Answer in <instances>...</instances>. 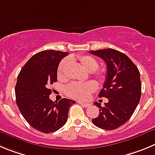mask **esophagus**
<instances>
[{"label":"esophagus","instance_id":"esophagus-1","mask_svg":"<svg viewBox=\"0 0 155 155\" xmlns=\"http://www.w3.org/2000/svg\"><path fill=\"white\" fill-rule=\"evenodd\" d=\"M79 104H80L81 105L83 106L84 107H90V105H91L90 104H86V103H83V102H80V101L79 102Z\"/></svg>","mask_w":155,"mask_h":155}]
</instances>
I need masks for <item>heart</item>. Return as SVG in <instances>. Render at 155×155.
<instances>
[{
  "mask_svg": "<svg viewBox=\"0 0 155 155\" xmlns=\"http://www.w3.org/2000/svg\"><path fill=\"white\" fill-rule=\"evenodd\" d=\"M71 62L79 63L86 72L91 73L93 77L100 83L105 79L106 72L104 69H98L99 64L97 60L90 55H79L76 58H65L60 62L57 71V76L60 80L66 79V72L69 69ZM97 88L93 82H86L85 83H72L65 89V94L70 98L76 100H85L93 93Z\"/></svg>",
  "mask_w": 155,
  "mask_h": 155,
  "instance_id": "1",
  "label": "heart"
}]
</instances>
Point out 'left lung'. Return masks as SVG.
I'll return each mask as SVG.
<instances>
[{
	"label": "left lung",
	"instance_id": "obj_1",
	"mask_svg": "<svg viewBox=\"0 0 155 155\" xmlns=\"http://www.w3.org/2000/svg\"><path fill=\"white\" fill-rule=\"evenodd\" d=\"M90 53L107 64V78L99 97L108 99L104 107L95 102L100 114L92 122L101 129H117L130 118L139 104L141 96L140 72L127 55L117 50L107 48L90 51Z\"/></svg>",
	"mask_w": 155,
	"mask_h": 155
}]
</instances>
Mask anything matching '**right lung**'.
Returning <instances> with one entry per match:
<instances>
[{
  "label": "right lung",
  "instance_id": "add662e5",
  "mask_svg": "<svg viewBox=\"0 0 155 155\" xmlns=\"http://www.w3.org/2000/svg\"><path fill=\"white\" fill-rule=\"evenodd\" d=\"M69 52L45 50L38 52L22 67L15 86L16 103L22 116L35 130L55 132L65 125L69 107L76 102L63 98L49 99L51 85L57 81L59 62Z\"/></svg>",
  "mask_w": 155,
  "mask_h": 155
}]
</instances>
